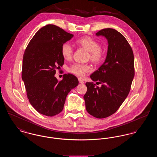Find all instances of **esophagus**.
Returning a JSON list of instances; mask_svg holds the SVG:
<instances>
[{
    "label": "esophagus",
    "mask_w": 157,
    "mask_h": 157,
    "mask_svg": "<svg viewBox=\"0 0 157 157\" xmlns=\"http://www.w3.org/2000/svg\"><path fill=\"white\" fill-rule=\"evenodd\" d=\"M78 81H79V82L80 83H81V84L84 83V82L82 81V79H81V78H78Z\"/></svg>",
    "instance_id": "34e87169"
}]
</instances>
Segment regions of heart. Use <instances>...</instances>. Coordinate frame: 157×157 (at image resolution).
Returning <instances> with one entry per match:
<instances>
[{"mask_svg": "<svg viewBox=\"0 0 157 157\" xmlns=\"http://www.w3.org/2000/svg\"><path fill=\"white\" fill-rule=\"evenodd\" d=\"M78 46L82 48L88 52V59H90L94 63H100L104 58V51L100 47L97 40L90 36H83L75 41ZM74 51L68 43H65L61 47V54L66 59H69L73 56ZM91 71L89 64L75 63L68 69V71L79 77H83L85 75Z\"/></svg>", "mask_w": 157, "mask_h": 157, "instance_id": "heart-1", "label": "heart"}]
</instances>
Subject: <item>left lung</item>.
<instances>
[{
  "label": "left lung",
  "instance_id": "left-lung-1",
  "mask_svg": "<svg viewBox=\"0 0 157 157\" xmlns=\"http://www.w3.org/2000/svg\"><path fill=\"white\" fill-rule=\"evenodd\" d=\"M96 35L105 36L108 43L104 63L90 76L102 85L98 87L94 82H86L83 98L90 115L105 118L116 112L127 98L134 77V57L127 39L117 30L103 29Z\"/></svg>",
  "mask_w": 157,
  "mask_h": 157
}]
</instances>
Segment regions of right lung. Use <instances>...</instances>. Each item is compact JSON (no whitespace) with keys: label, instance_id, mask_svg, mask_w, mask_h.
Segmentation results:
<instances>
[{"label":"right lung","instance_id":"1","mask_svg":"<svg viewBox=\"0 0 157 157\" xmlns=\"http://www.w3.org/2000/svg\"><path fill=\"white\" fill-rule=\"evenodd\" d=\"M74 36L54 25L40 28L30 40L23 54L22 78L30 104L48 117L58 115L63 109L71 90L78 85L72 74H64L58 81L56 69L62 67L64 58L62 45Z\"/></svg>","mask_w":157,"mask_h":157}]
</instances>
